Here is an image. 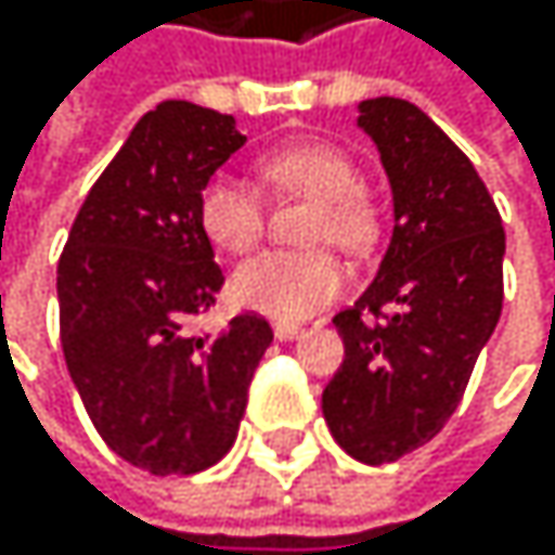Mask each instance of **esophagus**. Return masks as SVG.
Here are the masks:
<instances>
[{
	"label": "esophagus",
	"instance_id": "obj_1",
	"mask_svg": "<svg viewBox=\"0 0 555 555\" xmlns=\"http://www.w3.org/2000/svg\"><path fill=\"white\" fill-rule=\"evenodd\" d=\"M272 333H275V339H296V336H302V326L299 323H272Z\"/></svg>",
	"mask_w": 555,
	"mask_h": 555
}]
</instances>
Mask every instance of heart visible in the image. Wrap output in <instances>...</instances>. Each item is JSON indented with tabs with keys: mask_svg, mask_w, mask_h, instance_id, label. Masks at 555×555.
<instances>
[{
	"mask_svg": "<svg viewBox=\"0 0 555 555\" xmlns=\"http://www.w3.org/2000/svg\"><path fill=\"white\" fill-rule=\"evenodd\" d=\"M262 179L289 196L315 199L306 240L333 243L362 256L379 240V209L362 189V172L333 142H293L259 159ZM199 225L225 253H249L266 229L259 189L232 172L212 176L199 193ZM343 289V266L326 249H269L246 259L232 275V299L253 312L299 319L326 306Z\"/></svg>",
	"mask_w": 555,
	"mask_h": 555,
	"instance_id": "1",
	"label": "heart"
}]
</instances>
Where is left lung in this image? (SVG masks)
<instances>
[{
  "instance_id": "obj_1",
  "label": "left lung",
  "mask_w": 555,
  "mask_h": 555,
  "mask_svg": "<svg viewBox=\"0 0 555 555\" xmlns=\"http://www.w3.org/2000/svg\"><path fill=\"white\" fill-rule=\"evenodd\" d=\"M359 113L392 182L396 229L373 286L333 315L346 356L323 416L352 460L383 466L456 413L503 312L506 232L466 153L423 109L379 95Z\"/></svg>"
}]
</instances>
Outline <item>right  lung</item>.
Masks as SVG:
<instances>
[{"instance_id":"obj_1","label":"right lung","mask_w":555,"mask_h":555,"mask_svg":"<svg viewBox=\"0 0 555 555\" xmlns=\"http://www.w3.org/2000/svg\"><path fill=\"white\" fill-rule=\"evenodd\" d=\"M246 135L236 119L163 102L95 179L59 256V339L105 446L153 476H189L236 442L272 330L259 312L219 333L222 269L199 225V193Z\"/></svg>"}]
</instances>
